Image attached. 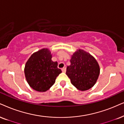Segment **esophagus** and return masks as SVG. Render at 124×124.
<instances>
[{
  "mask_svg": "<svg viewBox=\"0 0 124 124\" xmlns=\"http://www.w3.org/2000/svg\"><path fill=\"white\" fill-rule=\"evenodd\" d=\"M62 72H63V73H65L66 71V67H63V68L62 69Z\"/></svg>",
  "mask_w": 124,
  "mask_h": 124,
  "instance_id": "34e87169",
  "label": "esophagus"
}]
</instances>
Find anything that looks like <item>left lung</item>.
Masks as SVG:
<instances>
[{"mask_svg": "<svg viewBox=\"0 0 124 124\" xmlns=\"http://www.w3.org/2000/svg\"><path fill=\"white\" fill-rule=\"evenodd\" d=\"M100 67L94 58L89 53L79 50L74 53L66 75L71 84L79 90H87L93 87L100 74Z\"/></svg>", "mask_w": 124, "mask_h": 124, "instance_id": "obj_1", "label": "left lung"}]
</instances>
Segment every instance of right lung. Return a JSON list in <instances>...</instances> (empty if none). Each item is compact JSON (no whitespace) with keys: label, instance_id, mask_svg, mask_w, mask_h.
I'll use <instances>...</instances> for the list:
<instances>
[{"label":"right lung","instance_id":"right-lung-1","mask_svg":"<svg viewBox=\"0 0 124 124\" xmlns=\"http://www.w3.org/2000/svg\"><path fill=\"white\" fill-rule=\"evenodd\" d=\"M52 56L47 48L34 53L26 62L24 74L28 84L34 90L44 92L55 82L62 70L58 68L57 62L51 60Z\"/></svg>","mask_w":124,"mask_h":124}]
</instances>
